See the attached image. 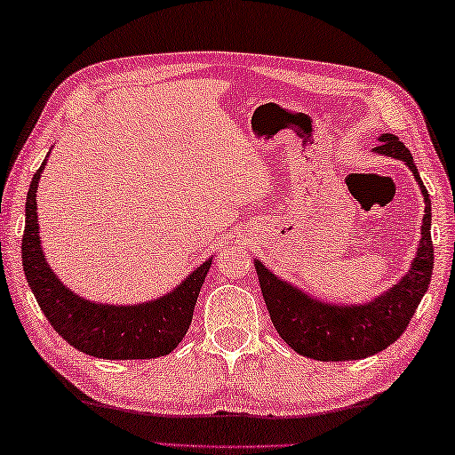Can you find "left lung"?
Returning a JSON list of instances; mask_svg holds the SVG:
<instances>
[{"mask_svg":"<svg viewBox=\"0 0 455 455\" xmlns=\"http://www.w3.org/2000/svg\"><path fill=\"white\" fill-rule=\"evenodd\" d=\"M379 143L381 145L375 147V153L403 161L413 171L426 201L417 256L397 284L371 302L339 307L310 298L300 288L280 280L259 259H254L259 288L274 326L290 348L308 359L359 361L385 351L405 332L423 294L427 292L431 270H434L429 193L417 173L411 153L395 135L383 132Z\"/></svg>","mask_w":455,"mask_h":455,"instance_id":"obj_1","label":"left lung"}]
</instances>
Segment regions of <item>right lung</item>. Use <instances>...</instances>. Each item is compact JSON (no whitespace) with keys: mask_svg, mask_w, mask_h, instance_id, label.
<instances>
[{"mask_svg":"<svg viewBox=\"0 0 455 455\" xmlns=\"http://www.w3.org/2000/svg\"><path fill=\"white\" fill-rule=\"evenodd\" d=\"M44 165L46 161L36 171L28 189L21 264L28 284L46 320L68 345L96 359L132 361L169 355L188 334L193 308L210 272L212 258L157 300L123 307V304H99L74 294L52 272L40 245L36 191Z\"/></svg>","mask_w":455,"mask_h":455,"instance_id":"1","label":"right lung"}]
</instances>
